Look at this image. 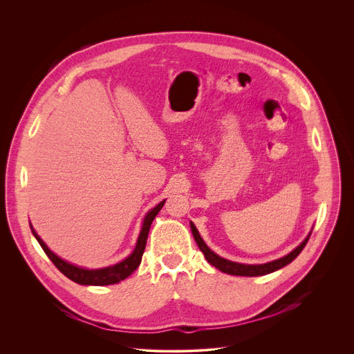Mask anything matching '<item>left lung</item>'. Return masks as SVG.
I'll list each match as a JSON object with an SVG mask.
<instances>
[{"instance_id":"8db88e82","label":"left lung","mask_w":354,"mask_h":354,"mask_svg":"<svg viewBox=\"0 0 354 354\" xmlns=\"http://www.w3.org/2000/svg\"><path fill=\"white\" fill-rule=\"evenodd\" d=\"M190 228H192V234H193V238H194L197 246L200 248L201 252H203L205 258L207 259V262L210 265L217 268L220 272H224V273H228V274L249 276V277L265 276V274L273 273V272L284 268L286 265L291 263L299 255V252L304 249V246L307 245V242L310 239V235H311V232H310L308 236L304 241H302L294 250H291L288 255H286V257H283V258H280L277 261H273V262H269V263H263V265H243V263H236V262L227 261V259L218 257L217 254H214V252L205 243L203 238L200 236V234H198V231H197V228L194 227L193 223H190Z\"/></svg>"}]
</instances>
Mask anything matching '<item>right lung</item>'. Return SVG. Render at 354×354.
I'll return each instance as SVG.
<instances>
[{
  "label": "right lung",
  "mask_w": 354,
  "mask_h": 354,
  "mask_svg": "<svg viewBox=\"0 0 354 354\" xmlns=\"http://www.w3.org/2000/svg\"><path fill=\"white\" fill-rule=\"evenodd\" d=\"M164 203H165V200H162L160 205H157L153 210H149L147 213L142 227H141V231H140V235H138V239H137V243H136V248L131 252V255L113 266L102 268V269H84V268H78L75 265H71V263L63 261L62 258L55 255L53 252L47 248V245L35 232L32 225H30V228H32L35 238L37 239L41 249L44 250V254L48 257V259L52 261L55 263V266L70 280H73L78 284H82V286H109V284H116V283L124 280L138 268L142 254H144V249H145L149 227H151V224H153V220L156 218V216L162 209Z\"/></svg>",
  "instance_id": "add662e5"
}]
</instances>
